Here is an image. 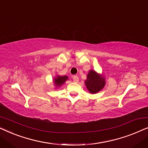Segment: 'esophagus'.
I'll list each match as a JSON object with an SVG mask.
<instances>
[{
    "label": "esophagus",
    "mask_w": 148,
    "mask_h": 148,
    "mask_svg": "<svg viewBox=\"0 0 148 148\" xmlns=\"http://www.w3.org/2000/svg\"><path fill=\"white\" fill-rule=\"evenodd\" d=\"M73 82L75 83H78L79 82V77L77 76H74L73 77Z\"/></svg>",
    "instance_id": "esophagus-1"
}]
</instances>
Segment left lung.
Masks as SVG:
<instances>
[{"mask_svg":"<svg viewBox=\"0 0 148 148\" xmlns=\"http://www.w3.org/2000/svg\"><path fill=\"white\" fill-rule=\"evenodd\" d=\"M85 85L89 92L92 94H96L102 90L106 85V79L102 73H98L96 71L91 69L87 75Z\"/></svg>","mask_w":148,"mask_h":148,"instance_id":"left-lung-1","label":"left lung"}]
</instances>
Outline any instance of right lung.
<instances>
[{
    "label": "right lung",
    "instance_id": "obj_1",
    "mask_svg": "<svg viewBox=\"0 0 148 148\" xmlns=\"http://www.w3.org/2000/svg\"><path fill=\"white\" fill-rule=\"evenodd\" d=\"M69 79L68 76L66 75H63L60 76L59 75H57L54 77L53 79V84L54 85V87H55L56 89H58L61 87L62 85H63L66 80Z\"/></svg>",
    "mask_w": 148,
    "mask_h": 148
}]
</instances>
